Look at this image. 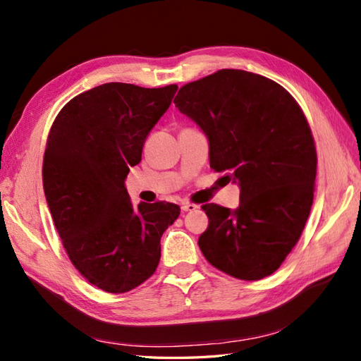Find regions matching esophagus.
I'll return each instance as SVG.
<instances>
[{
  "mask_svg": "<svg viewBox=\"0 0 361 361\" xmlns=\"http://www.w3.org/2000/svg\"><path fill=\"white\" fill-rule=\"evenodd\" d=\"M198 208L197 204H192V203H181V211L183 212H188V211H195Z\"/></svg>",
  "mask_w": 361,
  "mask_h": 361,
  "instance_id": "34e87169",
  "label": "esophagus"
}]
</instances>
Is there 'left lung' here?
I'll return each instance as SVG.
<instances>
[{
	"label": "left lung",
	"mask_w": 361,
	"mask_h": 361,
	"mask_svg": "<svg viewBox=\"0 0 361 361\" xmlns=\"http://www.w3.org/2000/svg\"><path fill=\"white\" fill-rule=\"evenodd\" d=\"M173 104L208 137L211 167L240 188L235 209L203 206V256L237 279L270 276L301 237L313 203L317 150L302 110L279 83L242 70L186 83Z\"/></svg>",
	"instance_id": "1"
}]
</instances>
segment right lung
Masks as SVG:
<instances>
[{
    "label": "right lung",
    "instance_id": "1",
    "mask_svg": "<svg viewBox=\"0 0 361 361\" xmlns=\"http://www.w3.org/2000/svg\"><path fill=\"white\" fill-rule=\"evenodd\" d=\"M178 87L110 82L68 102L51 127L43 189L73 265L90 283L126 293L155 273L173 203L130 202L126 178Z\"/></svg>",
    "mask_w": 361,
    "mask_h": 361
}]
</instances>
